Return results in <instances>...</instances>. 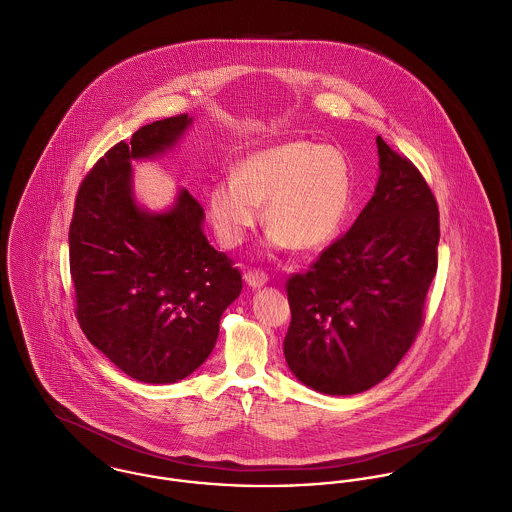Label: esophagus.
Returning <instances> with one entry per match:
<instances>
[{"label": "esophagus", "mask_w": 512, "mask_h": 512, "mask_svg": "<svg viewBox=\"0 0 512 512\" xmlns=\"http://www.w3.org/2000/svg\"><path fill=\"white\" fill-rule=\"evenodd\" d=\"M243 279H245V283H247L251 289H261V287H265L267 281H269L263 271H247Z\"/></svg>", "instance_id": "obj_1"}]
</instances>
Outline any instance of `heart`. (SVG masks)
Segmentation results:
<instances>
[{"mask_svg":"<svg viewBox=\"0 0 512 512\" xmlns=\"http://www.w3.org/2000/svg\"><path fill=\"white\" fill-rule=\"evenodd\" d=\"M354 198L350 164L334 146L285 142L245 156L233 178L217 180L205 198L217 241L239 247L261 221L271 225L267 243L275 251H314L342 229Z\"/></svg>","mask_w":512,"mask_h":512,"instance_id":"1","label":"heart"}]
</instances>
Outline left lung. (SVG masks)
<instances>
[{"label": "left lung", "instance_id": "obj_1", "mask_svg": "<svg viewBox=\"0 0 512 512\" xmlns=\"http://www.w3.org/2000/svg\"><path fill=\"white\" fill-rule=\"evenodd\" d=\"M376 144L372 200L308 273L287 283L285 360L299 382L328 396L366 392L396 370L437 271L435 198L408 158L382 136Z\"/></svg>", "mask_w": 512, "mask_h": 512}]
</instances>
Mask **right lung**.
<instances>
[{
    "label": "right lung",
    "instance_id": "obj_1",
    "mask_svg": "<svg viewBox=\"0 0 512 512\" xmlns=\"http://www.w3.org/2000/svg\"><path fill=\"white\" fill-rule=\"evenodd\" d=\"M192 124L188 114L156 120L110 148L83 180L69 229L79 324L118 370L144 384L194 374L243 289L241 273L209 245L204 209L186 188L160 211L134 194L132 162L166 156Z\"/></svg>",
    "mask_w": 512,
    "mask_h": 512
}]
</instances>
